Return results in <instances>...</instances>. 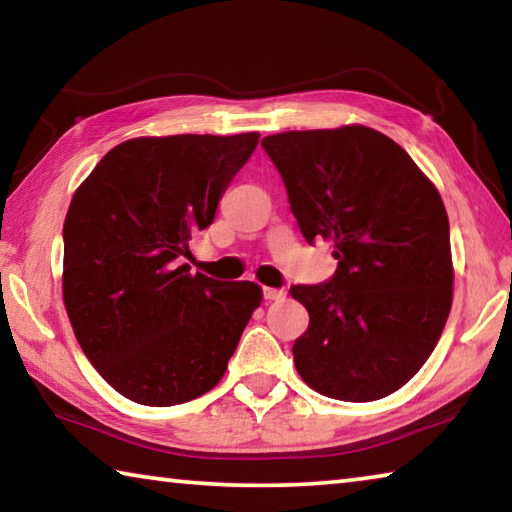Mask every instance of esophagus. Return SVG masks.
<instances>
[{
	"label": "esophagus",
	"instance_id": "obj_1",
	"mask_svg": "<svg viewBox=\"0 0 512 512\" xmlns=\"http://www.w3.org/2000/svg\"><path fill=\"white\" fill-rule=\"evenodd\" d=\"M287 293H284L282 289H273V287H264V300L268 302H275V300H282Z\"/></svg>",
	"mask_w": 512,
	"mask_h": 512
}]
</instances>
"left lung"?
Segmentation results:
<instances>
[{"label":"left lung","instance_id":"left-lung-1","mask_svg":"<svg viewBox=\"0 0 512 512\" xmlns=\"http://www.w3.org/2000/svg\"><path fill=\"white\" fill-rule=\"evenodd\" d=\"M309 244H334L336 273L296 284L309 329L293 343L305 384L343 402L402 388L443 334L454 293L449 219L400 144L368 126L262 140Z\"/></svg>","mask_w":512,"mask_h":512}]
</instances>
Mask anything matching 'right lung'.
Masks as SVG:
<instances>
[{"label":"right lung","instance_id":"obj_1","mask_svg":"<svg viewBox=\"0 0 512 512\" xmlns=\"http://www.w3.org/2000/svg\"><path fill=\"white\" fill-rule=\"evenodd\" d=\"M259 133L135 137L103 155L63 225V302L85 357L128 400L173 406L219 384L262 305L255 282L183 257Z\"/></svg>","mask_w":512,"mask_h":512}]
</instances>
